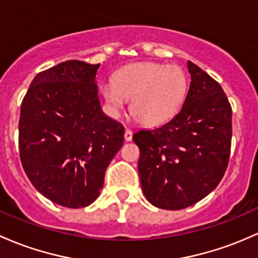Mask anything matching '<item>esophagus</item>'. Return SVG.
Returning a JSON list of instances; mask_svg holds the SVG:
<instances>
[{
  "mask_svg": "<svg viewBox=\"0 0 258 258\" xmlns=\"http://www.w3.org/2000/svg\"><path fill=\"white\" fill-rule=\"evenodd\" d=\"M124 141H127V142L132 141V131H131V130L126 128V131H124Z\"/></svg>",
  "mask_w": 258,
  "mask_h": 258,
  "instance_id": "obj_1",
  "label": "esophagus"
}]
</instances>
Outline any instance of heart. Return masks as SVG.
I'll list each match as a JSON object with an SVG mask.
<instances>
[{
	"label": "heart",
	"instance_id": "1",
	"mask_svg": "<svg viewBox=\"0 0 258 258\" xmlns=\"http://www.w3.org/2000/svg\"><path fill=\"white\" fill-rule=\"evenodd\" d=\"M187 81L175 64L140 62L115 73L114 81L101 86V94L114 111L130 100V112L140 123L165 122L179 111L185 99Z\"/></svg>",
	"mask_w": 258,
	"mask_h": 258
}]
</instances>
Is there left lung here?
Instances as JSON below:
<instances>
[{
  "label": "left lung",
  "instance_id": "left-lung-1",
  "mask_svg": "<svg viewBox=\"0 0 258 258\" xmlns=\"http://www.w3.org/2000/svg\"><path fill=\"white\" fill-rule=\"evenodd\" d=\"M191 84L183 105L169 122L134 135L142 191L155 207H189L217 187L228 168L231 106L223 88L187 61Z\"/></svg>",
  "mask_w": 258,
  "mask_h": 258
}]
</instances>
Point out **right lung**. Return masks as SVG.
I'll return each mask as SVG.
<instances>
[{
    "instance_id": "obj_1",
    "label": "right lung",
    "mask_w": 258,
    "mask_h": 258,
    "mask_svg": "<svg viewBox=\"0 0 258 258\" xmlns=\"http://www.w3.org/2000/svg\"><path fill=\"white\" fill-rule=\"evenodd\" d=\"M100 66L78 60L38 73L23 98L19 157L28 179L56 205L83 208L97 200L107 165L123 144V126L101 111Z\"/></svg>"
}]
</instances>
